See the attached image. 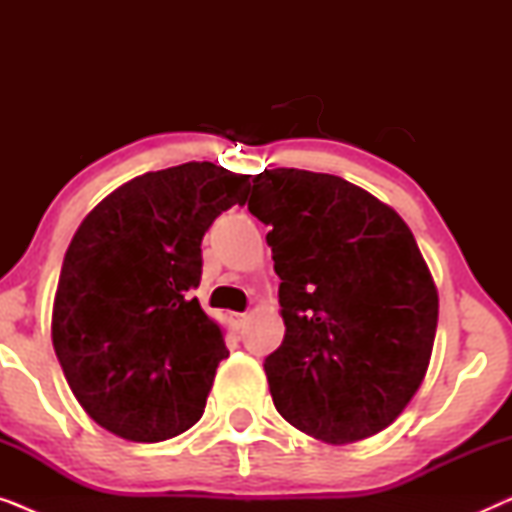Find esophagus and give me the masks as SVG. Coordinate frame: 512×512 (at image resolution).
Listing matches in <instances>:
<instances>
[{
	"label": "esophagus",
	"instance_id": "esophagus-1",
	"mask_svg": "<svg viewBox=\"0 0 512 512\" xmlns=\"http://www.w3.org/2000/svg\"><path fill=\"white\" fill-rule=\"evenodd\" d=\"M244 321H247V314L244 312H230V324H233L235 328H242Z\"/></svg>",
	"mask_w": 512,
	"mask_h": 512
}]
</instances>
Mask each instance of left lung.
Listing matches in <instances>:
<instances>
[{"mask_svg":"<svg viewBox=\"0 0 512 512\" xmlns=\"http://www.w3.org/2000/svg\"><path fill=\"white\" fill-rule=\"evenodd\" d=\"M249 212L270 226L284 340L270 394L307 436L347 445L387 429L422 387L438 289L401 216L335 174H256Z\"/></svg>","mask_w":512,"mask_h":512,"instance_id":"left-lung-1","label":"left lung"}]
</instances>
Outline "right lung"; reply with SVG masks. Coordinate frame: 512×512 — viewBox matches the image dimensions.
<instances>
[{"label":"right lung","instance_id":"add662e5","mask_svg":"<svg viewBox=\"0 0 512 512\" xmlns=\"http://www.w3.org/2000/svg\"><path fill=\"white\" fill-rule=\"evenodd\" d=\"M249 191V174L193 160L125 181L76 228L51 338L69 389L102 429L158 443L202 417L228 349L191 298L200 244Z\"/></svg>","mask_w":512,"mask_h":512}]
</instances>
